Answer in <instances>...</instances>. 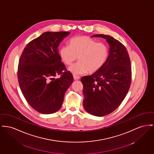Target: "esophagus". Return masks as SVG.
Returning a JSON list of instances; mask_svg holds the SVG:
<instances>
[{"label":"esophagus","mask_w":154,"mask_h":154,"mask_svg":"<svg viewBox=\"0 0 154 154\" xmlns=\"http://www.w3.org/2000/svg\"><path fill=\"white\" fill-rule=\"evenodd\" d=\"M73 79L75 80H78L80 79V76H77V75H73Z\"/></svg>","instance_id":"esophagus-1"}]
</instances>
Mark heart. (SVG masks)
Segmentation results:
<instances>
[{
	"instance_id": "obj_1",
	"label": "heart",
	"mask_w": 154,
	"mask_h": 154,
	"mask_svg": "<svg viewBox=\"0 0 154 154\" xmlns=\"http://www.w3.org/2000/svg\"><path fill=\"white\" fill-rule=\"evenodd\" d=\"M59 55L67 65H71L78 58L79 61L71 66L69 71L74 75H82L101 69L108 59L109 49L104 42H97L88 36H77L69 40V46H62Z\"/></svg>"
}]
</instances>
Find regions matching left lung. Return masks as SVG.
Masks as SVG:
<instances>
[{
	"mask_svg": "<svg viewBox=\"0 0 154 154\" xmlns=\"http://www.w3.org/2000/svg\"><path fill=\"white\" fill-rule=\"evenodd\" d=\"M110 45L109 55L101 69L81 79L83 86V105L85 110L95 116L113 112L125 97L131 82V62L122 42L112 36L95 34Z\"/></svg>",
	"mask_w": 154,
	"mask_h": 154,
	"instance_id": "obj_1",
	"label": "left lung"
}]
</instances>
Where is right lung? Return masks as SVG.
<instances>
[{
  "label": "right lung",
  "instance_id": "right-lung-1",
  "mask_svg": "<svg viewBox=\"0 0 154 154\" xmlns=\"http://www.w3.org/2000/svg\"><path fill=\"white\" fill-rule=\"evenodd\" d=\"M68 31L45 32L29 42L21 55L17 77L21 92L36 111L52 114L62 107L64 95L73 81L58 51ZM60 75L59 79H55Z\"/></svg>",
  "mask_w": 154,
  "mask_h": 154
}]
</instances>
